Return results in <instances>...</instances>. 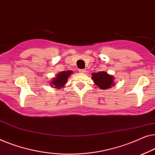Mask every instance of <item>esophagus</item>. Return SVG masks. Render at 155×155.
Returning a JSON list of instances; mask_svg holds the SVG:
<instances>
[{"mask_svg":"<svg viewBox=\"0 0 155 155\" xmlns=\"http://www.w3.org/2000/svg\"><path fill=\"white\" fill-rule=\"evenodd\" d=\"M78 71H79V72H81V73H85V72H86V69H78Z\"/></svg>","mask_w":155,"mask_h":155,"instance_id":"esophagus-1","label":"esophagus"}]
</instances>
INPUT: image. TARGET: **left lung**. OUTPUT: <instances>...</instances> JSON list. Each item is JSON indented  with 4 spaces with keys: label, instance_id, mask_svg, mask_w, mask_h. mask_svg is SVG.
<instances>
[{
    "label": "left lung",
    "instance_id": "8db88e82",
    "mask_svg": "<svg viewBox=\"0 0 155 155\" xmlns=\"http://www.w3.org/2000/svg\"><path fill=\"white\" fill-rule=\"evenodd\" d=\"M92 78L100 89L110 88L112 86H114V77L109 75L105 71L93 73Z\"/></svg>",
    "mask_w": 155,
    "mask_h": 155
}]
</instances>
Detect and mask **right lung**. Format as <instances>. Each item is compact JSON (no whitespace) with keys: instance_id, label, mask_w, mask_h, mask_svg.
Returning <instances> with one entry per match:
<instances>
[{"instance_id":"1","label":"right lung","mask_w":155,"mask_h":155,"mask_svg":"<svg viewBox=\"0 0 155 155\" xmlns=\"http://www.w3.org/2000/svg\"><path fill=\"white\" fill-rule=\"evenodd\" d=\"M71 73H72L71 71H62L61 73L58 74L55 78H53V80L51 83V86H55L54 87L57 88H62L64 85L67 82L68 77Z\"/></svg>"}]
</instances>
